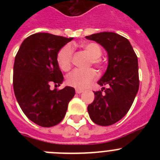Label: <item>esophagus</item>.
Wrapping results in <instances>:
<instances>
[{
  "label": "esophagus",
  "mask_w": 160,
  "mask_h": 160,
  "mask_svg": "<svg viewBox=\"0 0 160 160\" xmlns=\"http://www.w3.org/2000/svg\"><path fill=\"white\" fill-rule=\"evenodd\" d=\"M75 91H76V93H77V94H81V93L83 92V90H81V89H76Z\"/></svg>",
  "instance_id": "34e87169"
}]
</instances>
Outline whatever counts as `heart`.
<instances>
[{"mask_svg":"<svg viewBox=\"0 0 160 160\" xmlns=\"http://www.w3.org/2000/svg\"><path fill=\"white\" fill-rule=\"evenodd\" d=\"M81 47L84 51L90 57V64H92L95 67L102 68V61L101 55L102 53V49L98 43L88 42L82 44ZM73 49L70 45H66L59 49L57 53V63L59 68L63 71L66 72L70 70L72 66ZM96 78V73L93 69L88 70H74L66 76V83L70 87L77 89H85L88 87L94 79Z\"/></svg>","mask_w":160,"mask_h":160,"instance_id":"obj_1","label":"heart"}]
</instances>
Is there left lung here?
Segmentation results:
<instances>
[{"mask_svg": "<svg viewBox=\"0 0 160 160\" xmlns=\"http://www.w3.org/2000/svg\"><path fill=\"white\" fill-rule=\"evenodd\" d=\"M86 38L99 43L108 53L107 70L98 82L107 87L94 92V102L87 107L89 115L98 125H112L127 114L138 92V58L129 41L115 32H98Z\"/></svg>", "mask_w": 160, "mask_h": 160, "instance_id": "8db88e82", "label": "left lung"}]
</instances>
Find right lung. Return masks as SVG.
Returning <instances> with one entry per match:
<instances>
[{"instance_id": "add662e5", "label": "right lung", "mask_w": 160, "mask_h": 160, "mask_svg": "<svg viewBox=\"0 0 160 160\" xmlns=\"http://www.w3.org/2000/svg\"><path fill=\"white\" fill-rule=\"evenodd\" d=\"M73 38L38 32L25 38L17 53L13 66L14 94L29 119L43 128L57 125L63 119L75 90L60 86L63 75L56 57L61 48Z\"/></svg>"}]
</instances>
